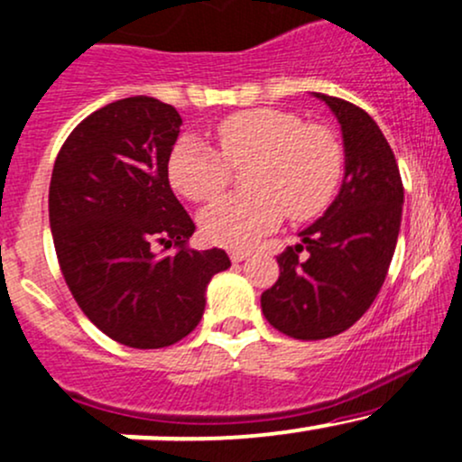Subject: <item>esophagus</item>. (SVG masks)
Masks as SVG:
<instances>
[{"label":"esophagus","instance_id":"esophagus-1","mask_svg":"<svg viewBox=\"0 0 462 462\" xmlns=\"http://www.w3.org/2000/svg\"><path fill=\"white\" fill-rule=\"evenodd\" d=\"M247 256H250V252H247V250H230V258H232V263H241V261H245Z\"/></svg>","mask_w":462,"mask_h":462}]
</instances>
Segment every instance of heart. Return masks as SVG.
Listing matches in <instances>:
<instances>
[{"label":"heart","instance_id":"1","mask_svg":"<svg viewBox=\"0 0 462 462\" xmlns=\"http://www.w3.org/2000/svg\"><path fill=\"white\" fill-rule=\"evenodd\" d=\"M219 148L184 135L169 157V180L190 201H212L227 189L232 169H248L243 186L199 217L208 241L245 247L282 217L302 223L327 210L342 177V144L327 125L305 123L285 109L236 111L217 125Z\"/></svg>","mask_w":462,"mask_h":462}]
</instances>
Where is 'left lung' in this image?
<instances>
[{"label":"left lung","instance_id":"left-lung-1","mask_svg":"<svg viewBox=\"0 0 462 462\" xmlns=\"http://www.w3.org/2000/svg\"><path fill=\"white\" fill-rule=\"evenodd\" d=\"M316 96L342 125L346 173L322 219L276 258L281 276L261 296L267 322L296 339L333 337L368 311L386 281L403 208L397 160L377 123L348 100Z\"/></svg>","mask_w":462,"mask_h":462}]
</instances>
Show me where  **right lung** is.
<instances>
[{
	"instance_id": "1",
	"label": "right lung",
	"mask_w": 462,
	"mask_h": 462,
	"mask_svg": "<svg viewBox=\"0 0 462 462\" xmlns=\"http://www.w3.org/2000/svg\"><path fill=\"white\" fill-rule=\"evenodd\" d=\"M180 125L173 105L149 96L105 105L68 135L50 181L65 282L80 311L131 348L189 336L204 316L206 285L230 267L219 247H189L195 223L169 181Z\"/></svg>"
}]
</instances>
